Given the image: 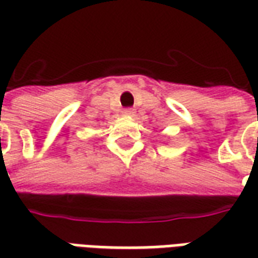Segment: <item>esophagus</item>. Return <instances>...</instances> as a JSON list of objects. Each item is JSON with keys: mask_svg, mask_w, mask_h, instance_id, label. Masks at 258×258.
<instances>
[{"mask_svg": "<svg viewBox=\"0 0 258 258\" xmlns=\"http://www.w3.org/2000/svg\"><path fill=\"white\" fill-rule=\"evenodd\" d=\"M123 113H124V116H134L135 114L134 109H125Z\"/></svg>", "mask_w": 258, "mask_h": 258, "instance_id": "34e87169", "label": "esophagus"}]
</instances>
